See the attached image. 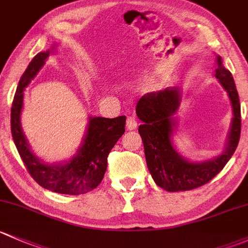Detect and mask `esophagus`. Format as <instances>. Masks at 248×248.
<instances>
[{
    "mask_svg": "<svg viewBox=\"0 0 248 248\" xmlns=\"http://www.w3.org/2000/svg\"><path fill=\"white\" fill-rule=\"evenodd\" d=\"M126 127L127 130H135L137 127V121L134 117H129L126 119Z\"/></svg>",
    "mask_w": 248,
    "mask_h": 248,
    "instance_id": "1",
    "label": "esophagus"
}]
</instances>
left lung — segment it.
I'll return each mask as SVG.
<instances>
[{
    "label": "left lung",
    "mask_w": 248,
    "mask_h": 248,
    "mask_svg": "<svg viewBox=\"0 0 248 248\" xmlns=\"http://www.w3.org/2000/svg\"><path fill=\"white\" fill-rule=\"evenodd\" d=\"M215 78L229 96L233 118L226 148L217 157L203 162H191L175 150L172 135L177 129L175 112L180 105L178 87L143 95L136 106V114L143 122L139 126L144 147L148 170L157 186L170 192L188 191L203 186L217 175L235 152L241 132V111L238 91L231 71L216 57Z\"/></svg>",
    "instance_id": "obj_1"
}]
</instances>
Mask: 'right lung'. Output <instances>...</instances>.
Here are the masks:
<instances>
[{"label":"right lung","instance_id":"add662e5","mask_svg":"<svg viewBox=\"0 0 248 248\" xmlns=\"http://www.w3.org/2000/svg\"><path fill=\"white\" fill-rule=\"evenodd\" d=\"M50 55L51 50L38 53L20 78L10 112L12 136L31 177L42 187L63 195H82L94 190L103 180L107 168V156L124 134L126 117L112 119L89 117L82 144L69 161L46 163L35 156L22 132L20 114L25 88L35 78Z\"/></svg>","mask_w":248,"mask_h":248}]
</instances>
